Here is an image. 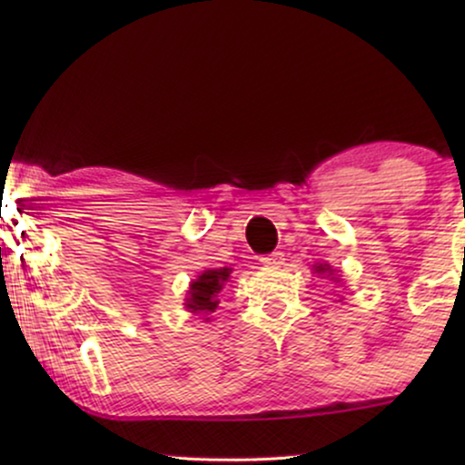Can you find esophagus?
Segmentation results:
<instances>
[{"label":"esophagus","instance_id":"esophagus-1","mask_svg":"<svg viewBox=\"0 0 465 465\" xmlns=\"http://www.w3.org/2000/svg\"><path fill=\"white\" fill-rule=\"evenodd\" d=\"M260 262H262L264 266H279V264H283V253L272 252V253H269V256L260 258Z\"/></svg>","mask_w":465,"mask_h":465}]
</instances>
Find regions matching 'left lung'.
<instances>
[{
    "instance_id": "8db88e82",
    "label": "left lung",
    "mask_w": 465,
    "mask_h": 465,
    "mask_svg": "<svg viewBox=\"0 0 465 465\" xmlns=\"http://www.w3.org/2000/svg\"><path fill=\"white\" fill-rule=\"evenodd\" d=\"M315 272H317V275H328V277H332V279H330V282H339V277H334L332 266H328V264H315Z\"/></svg>"
}]
</instances>
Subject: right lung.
Masks as SVG:
<instances>
[{"mask_svg": "<svg viewBox=\"0 0 465 465\" xmlns=\"http://www.w3.org/2000/svg\"><path fill=\"white\" fill-rule=\"evenodd\" d=\"M232 269H207L203 271L199 277L190 283L188 298H186V309L190 313L203 315V320H209V313H213L218 307V294L224 288V283L231 277Z\"/></svg>", "mask_w": 465, "mask_h": 465, "instance_id": "1", "label": "right lung"}]
</instances>
